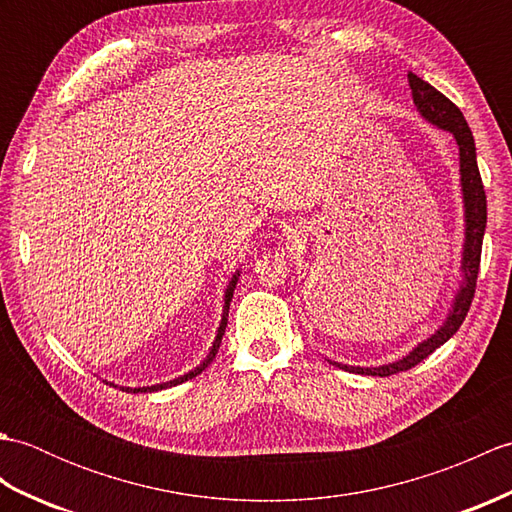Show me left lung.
Returning <instances> with one entry per match:
<instances>
[{
	"label": "left lung",
	"instance_id": "8db88e82",
	"mask_svg": "<svg viewBox=\"0 0 512 512\" xmlns=\"http://www.w3.org/2000/svg\"><path fill=\"white\" fill-rule=\"evenodd\" d=\"M411 99L416 103V110L424 121L436 125L442 132H449L455 138V145L460 151V184H462V202H464V244H462V262H460V288L455 292L451 301V308L447 312V319L440 328L433 332L429 339L418 343L413 350L398 358L394 363L378 365V367H354L334 363L336 367L345 369L352 374H367V376H391L398 372H407V369L416 367L424 361L431 352H436L440 345L447 343L451 336L460 330L462 321L466 319V312L471 308V301L475 295V281L480 273V257H482V242L486 231V193L480 169H477V154H475V140L471 134L469 123L464 121L462 112L455 107L447 96L440 94L433 85L422 81L416 74H407Z\"/></svg>",
	"mask_w": 512,
	"mask_h": 512
}]
</instances>
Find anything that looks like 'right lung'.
<instances>
[{
    "label": "right lung",
    "instance_id": "1",
    "mask_svg": "<svg viewBox=\"0 0 512 512\" xmlns=\"http://www.w3.org/2000/svg\"><path fill=\"white\" fill-rule=\"evenodd\" d=\"M237 279H239V270H235L233 273V277H231V281H228V286H226V290H224V308H222V321H220V328H217V334H215V341H213V345H211V350H209V354H206V358L204 361L198 365V367H193L191 372H187V374H182V376H178V378H173V380H167V383H160V385H151V387H123V391H132V394H145V391H160V389H167V387H176V385H180V383H184V380H189V378H195L198 374H202L206 367H209L211 363H213V358H215V354H217V350H220V343H222V336H224V330H226V323H228V308H231V299H233V290H235V284H237ZM110 385H114V383H110ZM116 387V385H114Z\"/></svg>",
    "mask_w": 512,
    "mask_h": 512
}]
</instances>
